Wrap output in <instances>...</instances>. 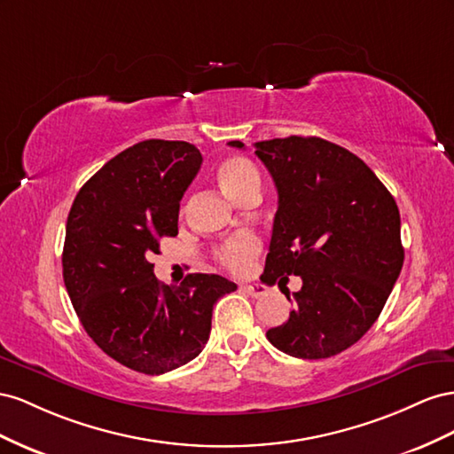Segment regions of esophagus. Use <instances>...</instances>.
<instances>
[{
	"instance_id": "esophagus-1",
	"label": "esophagus",
	"mask_w": 454,
	"mask_h": 454,
	"mask_svg": "<svg viewBox=\"0 0 454 454\" xmlns=\"http://www.w3.org/2000/svg\"><path fill=\"white\" fill-rule=\"evenodd\" d=\"M245 293L251 296H264L266 294V287L262 283H251V285H243L241 287Z\"/></svg>"
}]
</instances>
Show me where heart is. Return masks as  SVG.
Segmentation results:
<instances>
[{
    "mask_svg": "<svg viewBox=\"0 0 454 454\" xmlns=\"http://www.w3.org/2000/svg\"><path fill=\"white\" fill-rule=\"evenodd\" d=\"M216 178L223 190L236 203H241L251 193H261V175L256 167L241 155H231L218 165ZM261 249V241L253 234H239L220 245L216 251L218 261L231 271H243L251 258Z\"/></svg>",
    "mask_w": 454,
    "mask_h": 454,
    "instance_id": "heart-1",
    "label": "heart"
}]
</instances>
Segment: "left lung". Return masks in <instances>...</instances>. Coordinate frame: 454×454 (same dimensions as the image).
I'll use <instances>...</instances> for the list:
<instances>
[{"label": "left lung", "instance_id": "1", "mask_svg": "<svg viewBox=\"0 0 454 454\" xmlns=\"http://www.w3.org/2000/svg\"><path fill=\"white\" fill-rule=\"evenodd\" d=\"M254 148L278 188L261 279H302L293 299L285 294L289 319L268 329V340L293 357L340 354L379 319L403 266L395 200L356 153L329 140L293 135Z\"/></svg>", "mask_w": 454, "mask_h": 454}]
</instances>
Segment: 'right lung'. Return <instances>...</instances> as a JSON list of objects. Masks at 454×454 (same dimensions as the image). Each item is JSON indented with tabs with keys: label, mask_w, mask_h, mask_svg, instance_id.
<instances>
[{
	"label": "right lung",
	"mask_w": 454,
	"mask_h": 454,
	"mask_svg": "<svg viewBox=\"0 0 454 454\" xmlns=\"http://www.w3.org/2000/svg\"><path fill=\"white\" fill-rule=\"evenodd\" d=\"M201 161L190 142L142 140L87 180L68 215L62 274L75 314L102 352L145 374L200 356L215 302L238 289L216 274H190L180 287L153 276L150 256L178 234Z\"/></svg>",
	"instance_id": "right-lung-1"
}]
</instances>
